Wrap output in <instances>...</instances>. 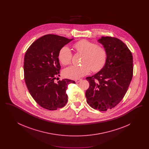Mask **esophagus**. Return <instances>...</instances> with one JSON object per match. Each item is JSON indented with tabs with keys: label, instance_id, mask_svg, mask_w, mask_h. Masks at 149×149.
<instances>
[{
	"label": "esophagus",
	"instance_id": "obj_1",
	"mask_svg": "<svg viewBox=\"0 0 149 149\" xmlns=\"http://www.w3.org/2000/svg\"><path fill=\"white\" fill-rule=\"evenodd\" d=\"M81 80V79H77V80H75V82H76L77 83H79V81H80Z\"/></svg>",
	"mask_w": 149,
	"mask_h": 149
}]
</instances>
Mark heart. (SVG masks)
Segmentation results:
<instances>
[{
  "instance_id": "heart-1",
  "label": "heart",
  "mask_w": 149,
  "mask_h": 149,
  "mask_svg": "<svg viewBox=\"0 0 149 149\" xmlns=\"http://www.w3.org/2000/svg\"><path fill=\"white\" fill-rule=\"evenodd\" d=\"M77 52L83 55L81 65H72L66 68L63 74L66 78L78 79L88 74L91 70L93 72L101 70L107 60V52L104 47L86 40H81L73 45ZM72 53L67 46H64L58 52V58L60 63L67 65L71 62Z\"/></svg>"
}]
</instances>
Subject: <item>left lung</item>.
I'll list each match as a JSON object with an SVG mask.
<instances>
[{
  "instance_id": "left-lung-1",
  "label": "left lung",
  "mask_w": 149,
  "mask_h": 149,
  "mask_svg": "<svg viewBox=\"0 0 149 149\" xmlns=\"http://www.w3.org/2000/svg\"><path fill=\"white\" fill-rule=\"evenodd\" d=\"M107 52L103 68L86 77L89 87L85 92L86 102L93 108L106 111L116 106L123 98L133 77V57L120 40L102 37L98 40Z\"/></svg>"
}]
</instances>
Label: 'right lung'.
<instances>
[{
  "label": "right lung",
  "instance_id": "1",
  "mask_svg": "<svg viewBox=\"0 0 149 149\" xmlns=\"http://www.w3.org/2000/svg\"><path fill=\"white\" fill-rule=\"evenodd\" d=\"M72 40L46 35L36 40L26 52L23 68L25 83L36 102L45 109L56 110L65 106L68 102V85L75 83L68 79L54 81L61 69L58 52Z\"/></svg>",
  "mask_w": 149,
  "mask_h": 149
}]
</instances>
